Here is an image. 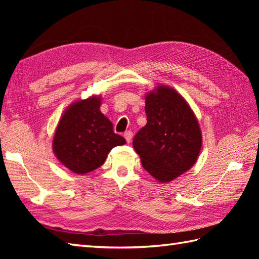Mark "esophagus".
Segmentation results:
<instances>
[{"label":"esophagus","mask_w":259,"mask_h":259,"mask_svg":"<svg viewBox=\"0 0 259 259\" xmlns=\"http://www.w3.org/2000/svg\"><path fill=\"white\" fill-rule=\"evenodd\" d=\"M123 137L125 138L126 142H128V144H129V142L131 141V139H133V133H131V131H126V133H124Z\"/></svg>","instance_id":"obj_1"}]
</instances>
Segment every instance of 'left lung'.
<instances>
[{
	"instance_id": "obj_1",
	"label": "left lung",
	"mask_w": 259,
	"mask_h": 259,
	"mask_svg": "<svg viewBox=\"0 0 259 259\" xmlns=\"http://www.w3.org/2000/svg\"><path fill=\"white\" fill-rule=\"evenodd\" d=\"M147 124L133 145L148 172L159 183H170L197 161L202 136L198 119L185 98L168 85L146 93Z\"/></svg>"
}]
</instances>
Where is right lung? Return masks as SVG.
<instances>
[{
  "mask_svg": "<svg viewBox=\"0 0 259 259\" xmlns=\"http://www.w3.org/2000/svg\"><path fill=\"white\" fill-rule=\"evenodd\" d=\"M101 96L76 100L65 109L53 136L52 148L58 160L78 175L102 166L112 148L125 139L113 133V125L100 111Z\"/></svg>",
  "mask_w": 259,
  "mask_h": 259,
  "instance_id": "right-lung-1",
  "label": "right lung"
}]
</instances>
